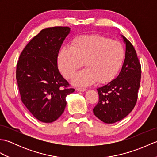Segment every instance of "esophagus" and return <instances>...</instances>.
Instances as JSON below:
<instances>
[{"label": "esophagus", "instance_id": "1", "mask_svg": "<svg viewBox=\"0 0 157 157\" xmlns=\"http://www.w3.org/2000/svg\"><path fill=\"white\" fill-rule=\"evenodd\" d=\"M76 90L79 92H85L86 90V89L84 88H76Z\"/></svg>", "mask_w": 157, "mask_h": 157}]
</instances>
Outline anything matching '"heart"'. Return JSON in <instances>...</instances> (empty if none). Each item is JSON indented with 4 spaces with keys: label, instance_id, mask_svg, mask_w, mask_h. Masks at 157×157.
Instances as JSON below:
<instances>
[{
    "label": "heart",
    "instance_id": "b5f03b06",
    "mask_svg": "<svg viewBox=\"0 0 157 157\" xmlns=\"http://www.w3.org/2000/svg\"><path fill=\"white\" fill-rule=\"evenodd\" d=\"M125 51L118 41L99 34L77 36L70 47L64 46L57 56L58 67L63 75L71 79L84 65L86 69L73 79L76 86H87L97 81L105 84L115 78L123 64Z\"/></svg>",
    "mask_w": 157,
    "mask_h": 157
}]
</instances>
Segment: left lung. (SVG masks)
Instances as JSON below:
<instances>
[{
    "label": "left lung",
    "mask_w": 157,
    "mask_h": 157,
    "mask_svg": "<svg viewBox=\"0 0 157 157\" xmlns=\"http://www.w3.org/2000/svg\"><path fill=\"white\" fill-rule=\"evenodd\" d=\"M125 43V57L119 75L98 88V104L93 109L95 116L106 123L125 118L136 104L141 79V65L134 46L121 36Z\"/></svg>",
    "instance_id": "left-lung-1"
}]
</instances>
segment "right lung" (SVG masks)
I'll list each match as a JSON object with an SVG mask.
<instances>
[{"label": "right lung", "instance_id": "obj_1", "mask_svg": "<svg viewBox=\"0 0 157 157\" xmlns=\"http://www.w3.org/2000/svg\"><path fill=\"white\" fill-rule=\"evenodd\" d=\"M69 32L61 26L42 29L25 46L17 64L21 101L42 122L56 121L64 112L66 96L75 91L57 67L59 50Z\"/></svg>", "mask_w": 157, "mask_h": 157}]
</instances>
